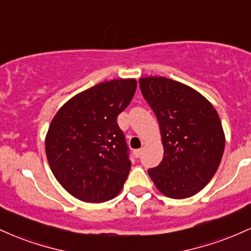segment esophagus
I'll use <instances>...</instances> for the list:
<instances>
[{
  "mask_svg": "<svg viewBox=\"0 0 251 251\" xmlns=\"http://www.w3.org/2000/svg\"><path fill=\"white\" fill-rule=\"evenodd\" d=\"M142 152H143V150H142V149L134 150V151H133L134 157H135V158H139V157H140V154H142Z\"/></svg>",
  "mask_w": 251,
  "mask_h": 251,
  "instance_id": "1",
  "label": "esophagus"
}]
</instances>
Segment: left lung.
<instances>
[{
    "label": "left lung",
    "instance_id": "1",
    "mask_svg": "<svg viewBox=\"0 0 251 251\" xmlns=\"http://www.w3.org/2000/svg\"><path fill=\"white\" fill-rule=\"evenodd\" d=\"M162 134L164 157L149 176L166 197L181 200L200 192L220 166L226 146L212 103L184 83L164 76L139 79Z\"/></svg>",
    "mask_w": 251,
    "mask_h": 251
}]
</instances>
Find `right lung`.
Here are the masks:
<instances>
[{
  "instance_id": "right-lung-1",
  "label": "right lung",
  "mask_w": 251,
  "mask_h": 251,
  "mask_svg": "<svg viewBox=\"0 0 251 251\" xmlns=\"http://www.w3.org/2000/svg\"><path fill=\"white\" fill-rule=\"evenodd\" d=\"M135 79L100 82L57 111L46 135L54 177L82 201L102 203L122 191L131 160L117 118L131 102Z\"/></svg>"
}]
</instances>
